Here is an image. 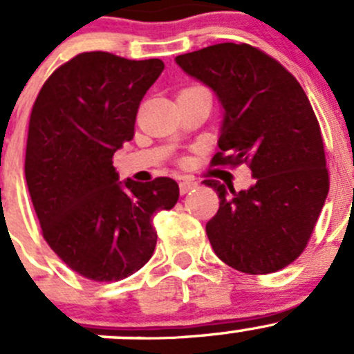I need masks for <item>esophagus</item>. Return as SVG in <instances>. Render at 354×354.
<instances>
[{
	"instance_id": "obj_1",
	"label": "esophagus",
	"mask_w": 354,
	"mask_h": 354,
	"mask_svg": "<svg viewBox=\"0 0 354 354\" xmlns=\"http://www.w3.org/2000/svg\"><path fill=\"white\" fill-rule=\"evenodd\" d=\"M197 187L196 181L192 180H180V192L181 194H187L190 192V190H194V188Z\"/></svg>"
}]
</instances>
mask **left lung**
<instances>
[{"mask_svg":"<svg viewBox=\"0 0 354 354\" xmlns=\"http://www.w3.org/2000/svg\"><path fill=\"white\" fill-rule=\"evenodd\" d=\"M178 66L206 84L223 108L213 166L248 164L255 183L206 180L220 199L206 223L214 253L232 269L269 274L300 257L328 196L318 118L297 78L248 43H218L178 55Z\"/></svg>","mask_w":354,"mask_h":354,"instance_id":"8db88e82","label":"left lung"}]
</instances>
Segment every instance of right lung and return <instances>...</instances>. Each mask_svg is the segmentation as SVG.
I'll list each match as a JSON object with an SVG mask.
<instances>
[{"mask_svg": "<svg viewBox=\"0 0 354 354\" xmlns=\"http://www.w3.org/2000/svg\"><path fill=\"white\" fill-rule=\"evenodd\" d=\"M160 59L84 52L43 84L29 118L26 181L55 255L92 281H120L153 255L151 216L178 203L171 178L118 181L113 153L134 136Z\"/></svg>", "mask_w": 354, "mask_h": 354, "instance_id": "1", "label": "right lung"}]
</instances>
